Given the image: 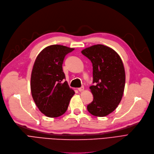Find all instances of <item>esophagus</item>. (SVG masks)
<instances>
[{
	"label": "esophagus",
	"instance_id": "1",
	"mask_svg": "<svg viewBox=\"0 0 154 154\" xmlns=\"http://www.w3.org/2000/svg\"><path fill=\"white\" fill-rule=\"evenodd\" d=\"M84 86H82V87H81V88H78V91H80V92H81V91H84Z\"/></svg>",
	"mask_w": 154,
	"mask_h": 154
}]
</instances>
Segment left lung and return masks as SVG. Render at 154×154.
Here are the masks:
<instances>
[{
	"label": "left lung",
	"instance_id": "8db88e82",
	"mask_svg": "<svg viewBox=\"0 0 154 154\" xmlns=\"http://www.w3.org/2000/svg\"><path fill=\"white\" fill-rule=\"evenodd\" d=\"M82 53L92 63L94 84L90 87L93 101L87 108L94 116H106L117 108L122 99L125 85L123 63L114 50L103 45H93Z\"/></svg>",
	"mask_w": 154,
	"mask_h": 154
}]
</instances>
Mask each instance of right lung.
<instances>
[{
	"label": "right lung",
	"mask_w": 154,
	"mask_h": 154,
	"mask_svg": "<svg viewBox=\"0 0 154 154\" xmlns=\"http://www.w3.org/2000/svg\"><path fill=\"white\" fill-rule=\"evenodd\" d=\"M74 50L59 45H51L38 55L31 73V91L33 100L43 114L60 116L68 108L75 92L68 85L62 64L66 55Z\"/></svg>",
	"instance_id": "1"
}]
</instances>
